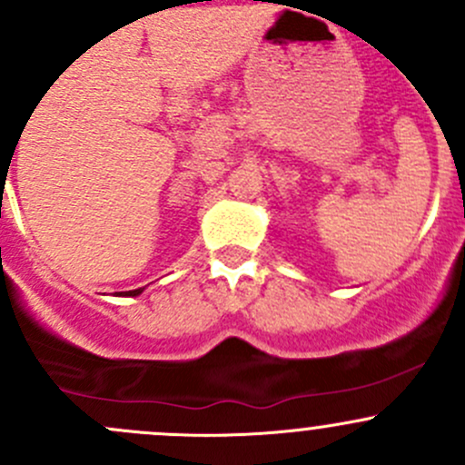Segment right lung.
<instances>
[{
  "label": "right lung",
  "mask_w": 465,
  "mask_h": 465,
  "mask_svg": "<svg viewBox=\"0 0 465 465\" xmlns=\"http://www.w3.org/2000/svg\"><path fill=\"white\" fill-rule=\"evenodd\" d=\"M137 294H142V288H139V290H130L128 297H137Z\"/></svg>",
  "instance_id": "obj_1"
}]
</instances>
